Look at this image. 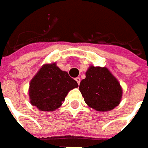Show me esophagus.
<instances>
[{
  "label": "esophagus",
  "mask_w": 148,
  "mask_h": 148,
  "mask_svg": "<svg viewBox=\"0 0 148 148\" xmlns=\"http://www.w3.org/2000/svg\"><path fill=\"white\" fill-rule=\"evenodd\" d=\"M75 81L77 82V84H80V78L76 77V78H75Z\"/></svg>",
  "instance_id": "34e87169"
}]
</instances>
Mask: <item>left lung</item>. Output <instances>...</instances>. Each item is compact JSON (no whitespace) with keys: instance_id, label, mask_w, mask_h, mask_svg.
Masks as SVG:
<instances>
[{"instance_id":"obj_1","label":"left lung","mask_w":148,"mask_h":148,"mask_svg":"<svg viewBox=\"0 0 148 148\" xmlns=\"http://www.w3.org/2000/svg\"><path fill=\"white\" fill-rule=\"evenodd\" d=\"M79 90L85 102L97 111H110L119 105L122 88L106 68L90 66L82 79Z\"/></svg>"}]
</instances>
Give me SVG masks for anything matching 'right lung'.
Wrapping results in <instances>:
<instances>
[{"mask_svg":"<svg viewBox=\"0 0 148 148\" xmlns=\"http://www.w3.org/2000/svg\"><path fill=\"white\" fill-rule=\"evenodd\" d=\"M78 87L77 82L56 63L46 64L31 79L29 97L31 105L39 110L53 111L62 105L69 90Z\"/></svg>","mask_w":148,"mask_h":148,"instance_id":"right-lung-1","label":"right lung"}]
</instances>
